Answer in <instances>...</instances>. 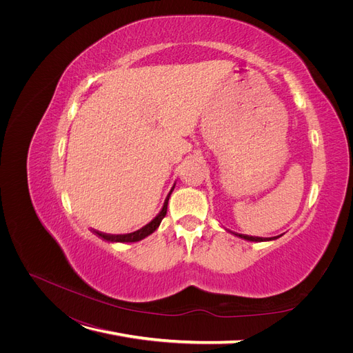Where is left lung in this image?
Returning a JSON list of instances; mask_svg holds the SVG:
<instances>
[{
  "label": "left lung",
  "mask_w": 353,
  "mask_h": 353,
  "mask_svg": "<svg viewBox=\"0 0 353 353\" xmlns=\"http://www.w3.org/2000/svg\"><path fill=\"white\" fill-rule=\"evenodd\" d=\"M233 233V232H232ZM234 236H237V237H240V239H245V240H249V242H266V240H274V239H277L279 236H274V237H266V239H263V237H253V236H245V234H239V233H233Z\"/></svg>",
  "instance_id": "left-lung-1"
}]
</instances>
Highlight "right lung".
Listing matches in <instances>:
<instances>
[{"label":"right lung","mask_w":353,"mask_h":353,"mask_svg":"<svg viewBox=\"0 0 353 353\" xmlns=\"http://www.w3.org/2000/svg\"><path fill=\"white\" fill-rule=\"evenodd\" d=\"M173 189H174V186L172 188L170 193L167 194V197H165V200L163 203V208L159 212V214L150 221V223H147L141 229H139V230H136L133 233H127V234H107V233H101V232H94V233L99 237H101L103 240H105V242H111V243H134V242H140V240H143L144 237L154 233L157 230V228L160 226L163 217L167 213V205H169V199H170V194H172Z\"/></svg>","instance_id":"add662e5"}]
</instances>
